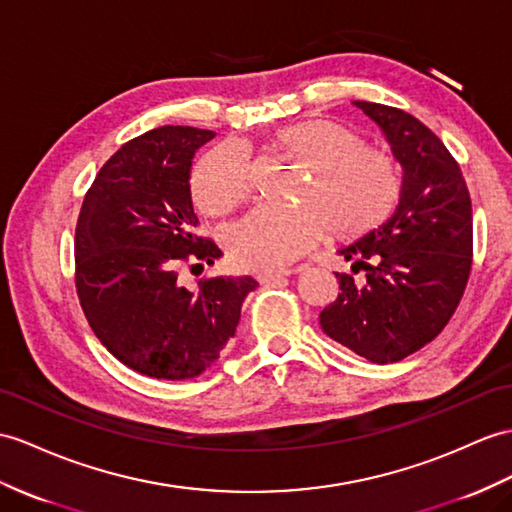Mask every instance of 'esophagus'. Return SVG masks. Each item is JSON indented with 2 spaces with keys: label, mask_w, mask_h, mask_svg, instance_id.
I'll use <instances>...</instances> for the list:
<instances>
[{
  "label": "esophagus",
  "mask_w": 512,
  "mask_h": 512,
  "mask_svg": "<svg viewBox=\"0 0 512 512\" xmlns=\"http://www.w3.org/2000/svg\"><path fill=\"white\" fill-rule=\"evenodd\" d=\"M293 271H295V273L302 271V267L293 269ZM293 271H260V273H256V280H258L260 284H267V282H273V280H280V278H284V276H291Z\"/></svg>",
  "instance_id": "esophagus-1"
}]
</instances>
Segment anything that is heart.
I'll use <instances>...</instances> for the list:
<instances>
[{"mask_svg":"<svg viewBox=\"0 0 512 512\" xmlns=\"http://www.w3.org/2000/svg\"><path fill=\"white\" fill-rule=\"evenodd\" d=\"M276 152L297 162L304 178L289 210L256 208L226 234L234 265L271 271L293 265L321 239L323 230L356 239L378 228L400 197L395 160L365 147V141L339 121L302 119L271 134ZM195 204L223 215L247 197V162L241 149L223 143L195 162L191 173Z\"/></svg>","mask_w":512,"mask_h":512,"instance_id":"obj_1","label":"heart"}]
</instances>
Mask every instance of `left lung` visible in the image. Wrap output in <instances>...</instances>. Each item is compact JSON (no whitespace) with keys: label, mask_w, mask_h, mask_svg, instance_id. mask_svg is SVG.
Instances as JSON below:
<instances>
[{"label":"left lung","mask_w":512,"mask_h":512,"mask_svg":"<svg viewBox=\"0 0 512 512\" xmlns=\"http://www.w3.org/2000/svg\"><path fill=\"white\" fill-rule=\"evenodd\" d=\"M378 123L402 165L400 204L378 228L339 254L354 282L336 273L339 297L321 310V330L371 363H397L447 326L465 293L473 256L471 199L458 162L408 112L354 102Z\"/></svg>","instance_id":"8db88e82"}]
</instances>
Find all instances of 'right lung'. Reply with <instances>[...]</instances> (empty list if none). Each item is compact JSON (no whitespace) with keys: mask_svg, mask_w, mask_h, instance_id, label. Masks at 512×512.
I'll return each instance as SVG.
<instances>
[{"mask_svg":"<svg viewBox=\"0 0 512 512\" xmlns=\"http://www.w3.org/2000/svg\"><path fill=\"white\" fill-rule=\"evenodd\" d=\"M213 130L162 126L121 145L99 169L76 228V289L89 326L123 365L158 380H191L232 339L258 282L199 280L180 265H213L221 249L195 234L191 167Z\"/></svg>","mask_w":512,"mask_h":512,"instance_id":"obj_1","label":"right lung"}]
</instances>
